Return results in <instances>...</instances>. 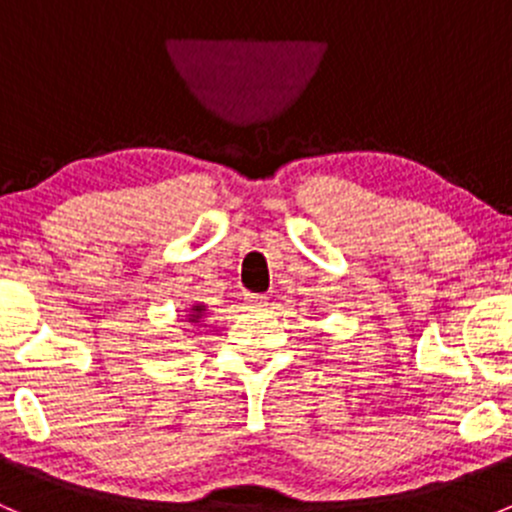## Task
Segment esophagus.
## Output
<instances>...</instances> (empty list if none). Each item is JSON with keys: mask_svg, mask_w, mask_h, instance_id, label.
Wrapping results in <instances>:
<instances>
[{"mask_svg": "<svg viewBox=\"0 0 512 512\" xmlns=\"http://www.w3.org/2000/svg\"><path fill=\"white\" fill-rule=\"evenodd\" d=\"M245 302L250 304V307H255V309H265L267 304H270V302H267L265 294H247Z\"/></svg>", "mask_w": 512, "mask_h": 512, "instance_id": "1", "label": "esophagus"}]
</instances>
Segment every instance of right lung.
I'll return each instance as SVG.
<instances>
[{
	"mask_svg": "<svg viewBox=\"0 0 512 512\" xmlns=\"http://www.w3.org/2000/svg\"><path fill=\"white\" fill-rule=\"evenodd\" d=\"M208 314V307L205 304H190V309H185V322L188 324H200Z\"/></svg>",
	"mask_w": 512,
	"mask_h": 512,
	"instance_id": "add662e5",
	"label": "right lung"
}]
</instances>
